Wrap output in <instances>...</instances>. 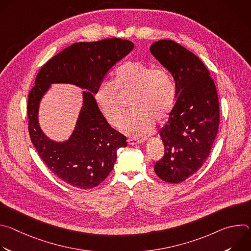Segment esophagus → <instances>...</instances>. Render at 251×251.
Listing matches in <instances>:
<instances>
[{
    "instance_id": "1",
    "label": "esophagus",
    "mask_w": 251,
    "mask_h": 251,
    "mask_svg": "<svg viewBox=\"0 0 251 251\" xmlns=\"http://www.w3.org/2000/svg\"><path fill=\"white\" fill-rule=\"evenodd\" d=\"M147 141V138H144V139H128V144L129 145H138V144H142V143H144Z\"/></svg>"
}]
</instances>
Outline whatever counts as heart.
<instances>
[{"instance_id":"b5f03b06","label":"heart","mask_w":251,"mask_h":251,"mask_svg":"<svg viewBox=\"0 0 251 251\" xmlns=\"http://www.w3.org/2000/svg\"><path fill=\"white\" fill-rule=\"evenodd\" d=\"M118 93H132L129 101L133 111L126 117L122 130L134 137L149 134L155 120L164 121L176 101V87L168 71L142 61H127L119 66L111 84L102 83L94 93L98 109L112 127H120L124 110L119 104Z\"/></svg>"}]
</instances>
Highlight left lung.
I'll use <instances>...</instances> for the list:
<instances>
[{
    "label": "left lung",
    "mask_w": 251,
    "mask_h": 251,
    "mask_svg": "<svg viewBox=\"0 0 251 251\" xmlns=\"http://www.w3.org/2000/svg\"><path fill=\"white\" fill-rule=\"evenodd\" d=\"M150 51L173 75L176 97L160 131L165 154L154 170L163 181L178 184L197 173L210 153L220 125L218 92L202 61L181 45L161 40Z\"/></svg>",
    "instance_id": "obj_1"
}]
</instances>
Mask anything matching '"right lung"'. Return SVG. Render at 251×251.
Instances as JSON below:
<instances>
[{"label":"right lung","mask_w":251,"mask_h":251,"mask_svg":"<svg viewBox=\"0 0 251 251\" xmlns=\"http://www.w3.org/2000/svg\"><path fill=\"white\" fill-rule=\"evenodd\" d=\"M133 48L132 42L116 38L71 45L44 64L28 93L32 145L56 176L75 188L92 189L102 183L114 167L117 150L127 146L126 137L113 129L99 111L94 93L107 73ZM53 83L74 84L89 90L84 92L76 129L64 142L50 140L38 124L39 102Z\"/></svg>","instance_id":"obj_1"}]
</instances>
